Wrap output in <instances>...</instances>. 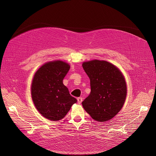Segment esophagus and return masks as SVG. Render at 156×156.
Segmentation results:
<instances>
[{"label":"esophagus","instance_id":"34e87169","mask_svg":"<svg viewBox=\"0 0 156 156\" xmlns=\"http://www.w3.org/2000/svg\"><path fill=\"white\" fill-rule=\"evenodd\" d=\"M77 101H78V102L79 104H81V102H82V101H83L82 97H78V99H77Z\"/></svg>","mask_w":156,"mask_h":156}]
</instances>
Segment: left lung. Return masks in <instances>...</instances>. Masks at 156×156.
<instances>
[{
	"mask_svg": "<svg viewBox=\"0 0 156 156\" xmlns=\"http://www.w3.org/2000/svg\"><path fill=\"white\" fill-rule=\"evenodd\" d=\"M90 80L91 92L82 102L84 109L94 120L112 119L123 105L126 85L121 72L105 61L93 60L82 64Z\"/></svg>",
	"mask_w": 156,
	"mask_h": 156,
	"instance_id": "8db88e82",
	"label": "left lung"
}]
</instances>
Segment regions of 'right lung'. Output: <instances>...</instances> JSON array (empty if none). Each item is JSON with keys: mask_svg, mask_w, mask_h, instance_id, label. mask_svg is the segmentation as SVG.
Returning <instances> with one entry per match:
<instances>
[{"mask_svg": "<svg viewBox=\"0 0 156 156\" xmlns=\"http://www.w3.org/2000/svg\"><path fill=\"white\" fill-rule=\"evenodd\" d=\"M69 68L68 64L55 61L45 63L35 74L31 84L32 99L39 112L47 119H62L77 102L62 83Z\"/></svg>", "mask_w": 156, "mask_h": 156, "instance_id": "obj_1", "label": "right lung"}]
</instances>
